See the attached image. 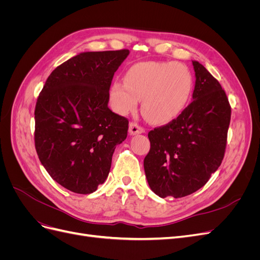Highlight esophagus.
<instances>
[{
    "instance_id": "34e87169",
    "label": "esophagus",
    "mask_w": 260,
    "mask_h": 260,
    "mask_svg": "<svg viewBox=\"0 0 260 260\" xmlns=\"http://www.w3.org/2000/svg\"><path fill=\"white\" fill-rule=\"evenodd\" d=\"M145 129L140 127V125L136 122H130L129 123V133L131 136H136V135H140V133H144Z\"/></svg>"
}]
</instances>
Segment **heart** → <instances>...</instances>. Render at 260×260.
I'll use <instances>...</instances> for the list:
<instances>
[{"label": "heart", "mask_w": 260, "mask_h": 260, "mask_svg": "<svg viewBox=\"0 0 260 260\" xmlns=\"http://www.w3.org/2000/svg\"><path fill=\"white\" fill-rule=\"evenodd\" d=\"M115 81L109 103L119 115L136 111L142 100V113L153 123H167L182 113L191 99L194 80L188 67L177 61H141Z\"/></svg>", "instance_id": "obj_1"}]
</instances>
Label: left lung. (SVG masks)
Masks as SVG:
<instances>
[{"mask_svg":"<svg viewBox=\"0 0 260 260\" xmlns=\"http://www.w3.org/2000/svg\"><path fill=\"white\" fill-rule=\"evenodd\" d=\"M195 86L192 102L177 119L148 132L151 148L144 170L159 198H183L207 183L224 156L231 107L217 79L192 60Z\"/></svg>","mask_w":260,"mask_h":260,"instance_id":"8db88e82","label":"left lung"}]
</instances>
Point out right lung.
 I'll list each match as a JSON object with an SVG mask.
<instances>
[{"mask_svg": "<svg viewBox=\"0 0 260 260\" xmlns=\"http://www.w3.org/2000/svg\"><path fill=\"white\" fill-rule=\"evenodd\" d=\"M129 50L83 52L49 76L38 98L35 144L43 167L67 190L90 194L107 179L127 118L108 108L109 88Z\"/></svg>", "mask_w": 260, "mask_h": 260, "instance_id": "add662e5", "label": "right lung"}]
</instances>
